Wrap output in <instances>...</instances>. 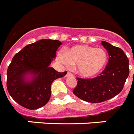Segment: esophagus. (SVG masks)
I'll return each instance as SVG.
<instances>
[{
	"label": "esophagus",
	"instance_id": "obj_1",
	"mask_svg": "<svg viewBox=\"0 0 134 134\" xmlns=\"http://www.w3.org/2000/svg\"><path fill=\"white\" fill-rule=\"evenodd\" d=\"M73 76V74H71V72H67V76Z\"/></svg>",
	"mask_w": 134,
	"mask_h": 134
}]
</instances>
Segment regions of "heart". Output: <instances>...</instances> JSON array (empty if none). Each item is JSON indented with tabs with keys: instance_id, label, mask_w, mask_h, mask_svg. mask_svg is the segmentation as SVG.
I'll return each instance as SVG.
<instances>
[{
	"instance_id": "heart-1",
	"label": "heart",
	"mask_w": 134,
	"mask_h": 134,
	"mask_svg": "<svg viewBox=\"0 0 134 134\" xmlns=\"http://www.w3.org/2000/svg\"><path fill=\"white\" fill-rule=\"evenodd\" d=\"M57 60L66 66H76V71L83 77H92L104 69L108 60V55L102 48L88 45H76L59 51Z\"/></svg>"
}]
</instances>
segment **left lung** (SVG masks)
Instances as JSON below:
<instances>
[{
	"label": "left lung",
	"instance_id": "obj_1",
	"mask_svg": "<svg viewBox=\"0 0 134 134\" xmlns=\"http://www.w3.org/2000/svg\"><path fill=\"white\" fill-rule=\"evenodd\" d=\"M108 51V62L99 75L92 79L77 78L73 93L81 99L100 103L114 97L123 89L129 74V59L120 48L102 41Z\"/></svg>",
	"mask_w": 134,
	"mask_h": 134
}]
</instances>
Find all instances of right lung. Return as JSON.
<instances>
[{
  "instance_id": "add662e5",
  "label": "right lung",
  "mask_w": 134,
  "mask_h": 134,
  "mask_svg": "<svg viewBox=\"0 0 134 134\" xmlns=\"http://www.w3.org/2000/svg\"><path fill=\"white\" fill-rule=\"evenodd\" d=\"M61 44L58 40H41L26 46L13 57L7 68V88L19 105L35 110L48 102L53 81L67 74L49 67ZM28 73L34 76L28 82L25 81Z\"/></svg>"
}]
</instances>
